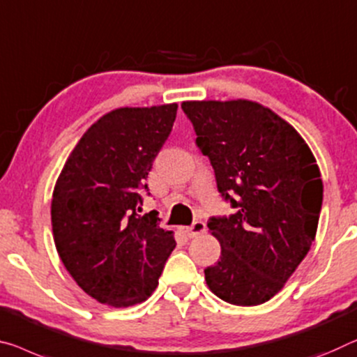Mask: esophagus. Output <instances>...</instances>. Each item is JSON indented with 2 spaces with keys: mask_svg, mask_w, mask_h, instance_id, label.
<instances>
[{
  "mask_svg": "<svg viewBox=\"0 0 357 357\" xmlns=\"http://www.w3.org/2000/svg\"><path fill=\"white\" fill-rule=\"evenodd\" d=\"M206 231V223L201 222V220H196L190 225V227L185 228V234L188 236V238H196V236H199Z\"/></svg>",
  "mask_w": 357,
  "mask_h": 357,
  "instance_id": "1",
  "label": "esophagus"
}]
</instances>
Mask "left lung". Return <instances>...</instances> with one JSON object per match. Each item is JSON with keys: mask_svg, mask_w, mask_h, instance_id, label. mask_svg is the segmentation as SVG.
<instances>
[{"mask_svg": "<svg viewBox=\"0 0 357 357\" xmlns=\"http://www.w3.org/2000/svg\"><path fill=\"white\" fill-rule=\"evenodd\" d=\"M196 145L234 209L207 227L222 245L204 270L218 298L255 306L274 297L314 241L322 180L300 134L270 108L250 100L183 102Z\"/></svg>", "mask_w": 357, "mask_h": 357, "instance_id": "left-lung-1", "label": "left lung"}]
</instances>
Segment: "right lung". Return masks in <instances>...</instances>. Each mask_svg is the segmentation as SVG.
Returning a JSON list of instances; mask_svg holds the SVG:
<instances>
[{"label":"right lung","mask_w":357,"mask_h":357,"mask_svg":"<svg viewBox=\"0 0 357 357\" xmlns=\"http://www.w3.org/2000/svg\"><path fill=\"white\" fill-rule=\"evenodd\" d=\"M177 103L118 108L86 130L60 172L51 218L59 257L87 295L114 308L145 301L175 248L153 213L145 180L171 134Z\"/></svg>","instance_id":"right-lung-1"}]
</instances>
